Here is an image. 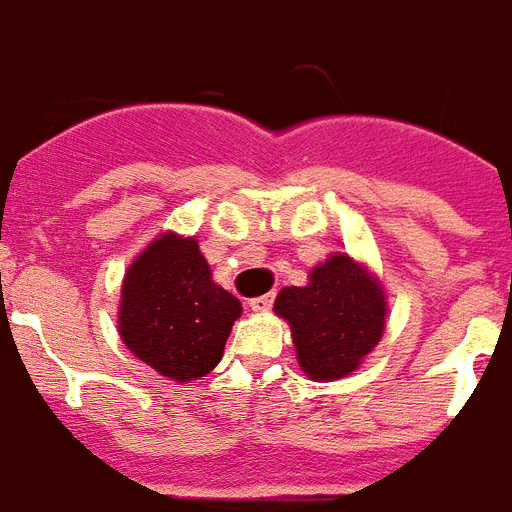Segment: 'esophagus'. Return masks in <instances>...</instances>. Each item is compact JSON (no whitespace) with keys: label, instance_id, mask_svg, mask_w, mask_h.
<instances>
[{"label":"esophagus","instance_id":"34e87169","mask_svg":"<svg viewBox=\"0 0 512 512\" xmlns=\"http://www.w3.org/2000/svg\"><path fill=\"white\" fill-rule=\"evenodd\" d=\"M270 305H273V294H263V297L249 299V307H252V313H268Z\"/></svg>","mask_w":512,"mask_h":512}]
</instances>
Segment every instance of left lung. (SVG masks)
Segmentation results:
<instances>
[{
  "label": "left lung",
  "instance_id": "obj_1",
  "mask_svg": "<svg viewBox=\"0 0 512 512\" xmlns=\"http://www.w3.org/2000/svg\"><path fill=\"white\" fill-rule=\"evenodd\" d=\"M273 310L292 328L305 376L336 381L357 371L381 342L389 302L368 265L334 252L310 270L305 286L281 289Z\"/></svg>",
  "mask_w": 512,
  "mask_h": 512
}]
</instances>
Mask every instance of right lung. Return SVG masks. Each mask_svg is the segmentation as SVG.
<instances>
[{"label":"right lung","instance_id":"1","mask_svg":"<svg viewBox=\"0 0 512 512\" xmlns=\"http://www.w3.org/2000/svg\"><path fill=\"white\" fill-rule=\"evenodd\" d=\"M239 315L242 302L215 284L197 239L176 231L149 242L120 286V339L178 384L213 371Z\"/></svg>","mask_w":512,"mask_h":512}]
</instances>
